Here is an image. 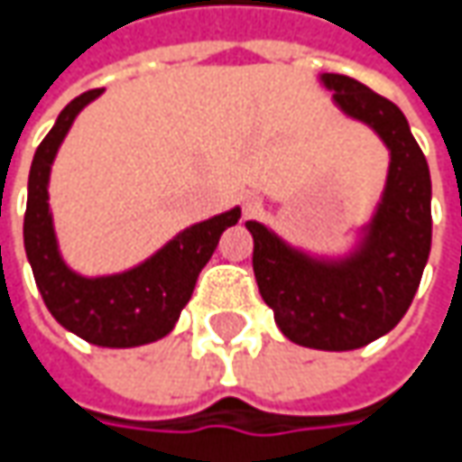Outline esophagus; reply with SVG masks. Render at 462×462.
<instances>
[{
	"label": "esophagus",
	"instance_id": "obj_1",
	"mask_svg": "<svg viewBox=\"0 0 462 462\" xmlns=\"http://www.w3.org/2000/svg\"><path fill=\"white\" fill-rule=\"evenodd\" d=\"M259 205H262V200H259V195H254V192H249V195H244V198H241V210H244V216H246V218L257 213Z\"/></svg>",
	"mask_w": 462,
	"mask_h": 462
}]
</instances>
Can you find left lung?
Listing matches in <instances>:
<instances>
[{
  "label": "left lung",
  "instance_id": "8db88e82",
  "mask_svg": "<svg viewBox=\"0 0 462 462\" xmlns=\"http://www.w3.org/2000/svg\"><path fill=\"white\" fill-rule=\"evenodd\" d=\"M346 116L367 123L391 149L383 200L357 252L313 259L257 221L254 277L280 331L300 346L346 352L370 345L409 310L432 246V180L409 123L391 99L345 74H321Z\"/></svg>",
  "mask_w": 462,
  "mask_h": 462
}]
</instances>
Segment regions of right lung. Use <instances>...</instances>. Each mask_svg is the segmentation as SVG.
<instances>
[{
  "label": "right lung",
  "instance_id": "1",
  "mask_svg": "<svg viewBox=\"0 0 462 462\" xmlns=\"http://www.w3.org/2000/svg\"><path fill=\"white\" fill-rule=\"evenodd\" d=\"M102 89H89L71 99L56 125L32 156L27 180V210L23 236L25 252L43 303L63 328L97 346H141L167 337L180 310L195 291L198 275L216 252L221 234L239 221L234 208L216 218L195 223L162 246L152 259L128 273L107 277H81L63 264L48 208V177L63 135L74 117Z\"/></svg>",
  "mask_w": 462,
  "mask_h": 462
}]
</instances>
